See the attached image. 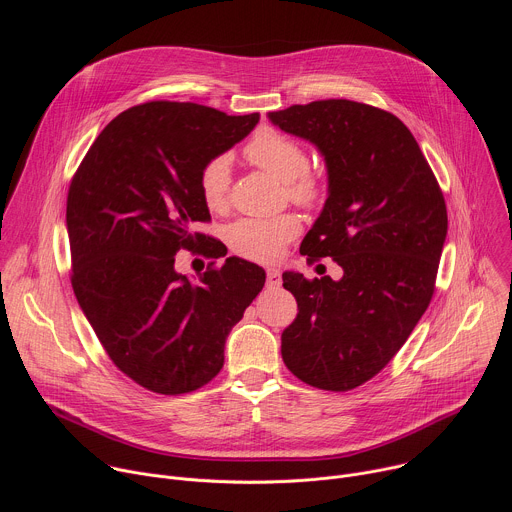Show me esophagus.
Instances as JSON below:
<instances>
[{
  "instance_id": "esophagus-1",
  "label": "esophagus",
  "mask_w": 512,
  "mask_h": 512,
  "mask_svg": "<svg viewBox=\"0 0 512 512\" xmlns=\"http://www.w3.org/2000/svg\"><path fill=\"white\" fill-rule=\"evenodd\" d=\"M267 285L269 287H279L281 285L279 269H267Z\"/></svg>"
}]
</instances>
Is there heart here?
Returning a JSON list of instances; mask_svg holds the SVG:
<instances>
[{
  "instance_id": "b5f03b06",
  "label": "heart",
  "mask_w": 512,
  "mask_h": 512,
  "mask_svg": "<svg viewBox=\"0 0 512 512\" xmlns=\"http://www.w3.org/2000/svg\"><path fill=\"white\" fill-rule=\"evenodd\" d=\"M245 156L259 168L271 172L287 184V194L300 204L314 206L324 194L322 178L308 168L304 145L263 125L245 145ZM200 194L210 210H221L231 194V162L227 156L210 158L200 172ZM302 231L298 214L285 212L271 218H241L227 229V243L239 257L269 263L275 261L285 245Z\"/></svg>"
}]
</instances>
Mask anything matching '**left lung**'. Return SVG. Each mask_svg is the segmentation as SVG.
Wrapping results in <instances>:
<instances>
[{
    "mask_svg": "<svg viewBox=\"0 0 512 512\" xmlns=\"http://www.w3.org/2000/svg\"><path fill=\"white\" fill-rule=\"evenodd\" d=\"M269 119L326 160L328 200L300 253L308 263L332 257L344 271L338 281L283 273L300 312L281 334V356L306 385L350 391L387 367L433 298L448 233L444 192L389 111L326 99Z\"/></svg>",
    "mask_w": 512,
    "mask_h": 512,
    "instance_id": "left-lung-1",
    "label": "left lung"
}]
</instances>
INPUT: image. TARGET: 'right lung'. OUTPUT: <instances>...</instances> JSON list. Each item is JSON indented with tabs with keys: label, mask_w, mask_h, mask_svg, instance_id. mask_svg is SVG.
Returning a JSON list of instances; mask_svg holds the SVG:
<instances>
[{
	"label": "right lung",
	"mask_w": 512,
	"mask_h": 512,
	"mask_svg": "<svg viewBox=\"0 0 512 512\" xmlns=\"http://www.w3.org/2000/svg\"><path fill=\"white\" fill-rule=\"evenodd\" d=\"M257 121L141 103L99 133L70 180L72 289L115 367L152 393L184 395L221 373L225 340L263 289L265 271L239 257L210 261L198 281L174 267L178 251L221 257L194 231L210 221L200 172Z\"/></svg>",
	"instance_id": "right-lung-1"
}]
</instances>
